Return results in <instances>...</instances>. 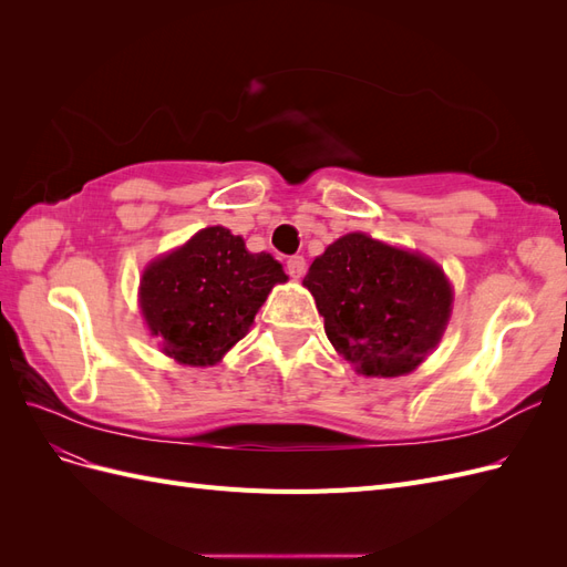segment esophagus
<instances>
[{"label": "esophagus", "instance_id": "1", "mask_svg": "<svg viewBox=\"0 0 567 567\" xmlns=\"http://www.w3.org/2000/svg\"><path fill=\"white\" fill-rule=\"evenodd\" d=\"M286 271H288V277H290V279H302V277H305V271H307V262H305V257H302V255H293V257H288V262H286Z\"/></svg>", "mask_w": 567, "mask_h": 567}]
</instances>
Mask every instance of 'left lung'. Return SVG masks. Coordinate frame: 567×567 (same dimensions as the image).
<instances>
[{
  "mask_svg": "<svg viewBox=\"0 0 567 567\" xmlns=\"http://www.w3.org/2000/svg\"><path fill=\"white\" fill-rule=\"evenodd\" d=\"M302 286L331 346L371 379L414 371L437 348L454 300L440 265L362 231L326 248Z\"/></svg>",
  "mask_w": 567,
  "mask_h": 567,
  "instance_id": "left-lung-1",
  "label": "left lung"
}]
</instances>
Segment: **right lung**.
I'll use <instances>...</instances> for the list:
<instances>
[{"label": "right lung", "mask_w": 567, "mask_h": 567, "mask_svg": "<svg viewBox=\"0 0 567 567\" xmlns=\"http://www.w3.org/2000/svg\"><path fill=\"white\" fill-rule=\"evenodd\" d=\"M284 281V267L269 252H248L241 236L208 227L144 269L140 307L167 357L213 367L248 333L269 290Z\"/></svg>", "instance_id": "obj_1"}]
</instances>
